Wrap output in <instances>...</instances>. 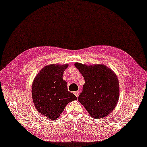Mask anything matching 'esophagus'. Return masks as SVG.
I'll list each match as a JSON object with an SVG mask.
<instances>
[{
    "mask_svg": "<svg viewBox=\"0 0 147 147\" xmlns=\"http://www.w3.org/2000/svg\"><path fill=\"white\" fill-rule=\"evenodd\" d=\"M74 95H76V97L78 98V96H79V94H80V92L79 91H76V92H74Z\"/></svg>",
    "mask_w": 147,
    "mask_h": 147,
    "instance_id": "34e87169",
    "label": "esophagus"
}]
</instances>
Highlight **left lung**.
<instances>
[{
  "mask_svg": "<svg viewBox=\"0 0 147 147\" xmlns=\"http://www.w3.org/2000/svg\"><path fill=\"white\" fill-rule=\"evenodd\" d=\"M85 83L78 96L82 104L93 118L105 117L116 106L119 96V85L114 73L104 65L74 64Z\"/></svg>",
  "mask_w": 147,
  "mask_h": 147,
  "instance_id": "left-lung-1",
  "label": "left lung"
}]
</instances>
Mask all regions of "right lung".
<instances>
[{"label": "right lung", "instance_id": "add662e5", "mask_svg": "<svg viewBox=\"0 0 147 147\" xmlns=\"http://www.w3.org/2000/svg\"><path fill=\"white\" fill-rule=\"evenodd\" d=\"M67 64H51L43 67L32 85V98L40 114L51 119H56L69 102L76 96L68 91L67 82L62 79Z\"/></svg>", "mask_w": 147, "mask_h": 147}]
</instances>
